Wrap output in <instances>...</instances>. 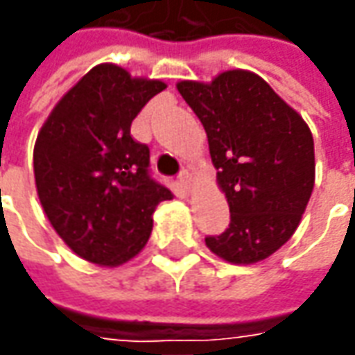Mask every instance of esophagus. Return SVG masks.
I'll use <instances>...</instances> for the list:
<instances>
[{
  "instance_id": "obj_1",
  "label": "esophagus",
  "mask_w": 355,
  "mask_h": 355,
  "mask_svg": "<svg viewBox=\"0 0 355 355\" xmlns=\"http://www.w3.org/2000/svg\"><path fill=\"white\" fill-rule=\"evenodd\" d=\"M178 184H180V188L182 190H190V187H192V175L188 173V171H182L180 175H178Z\"/></svg>"
}]
</instances>
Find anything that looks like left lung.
Wrapping results in <instances>:
<instances>
[{
  "label": "left lung",
  "instance_id": "obj_1",
  "mask_svg": "<svg viewBox=\"0 0 355 355\" xmlns=\"http://www.w3.org/2000/svg\"><path fill=\"white\" fill-rule=\"evenodd\" d=\"M177 89L208 134L231 211L229 227L206 245L231 264L268 259L295 233L315 187L309 126L252 71L229 69Z\"/></svg>",
  "mask_w": 355,
  "mask_h": 355
}]
</instances>
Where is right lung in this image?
Masks as SVG:
<instances>
[{
  "label": "right lung",
  "mask_w": 355,
  "mask_h": 355,
  "mask_svg": "<svg viewBox=\"0 0 355 355\" xmlns=\"http://www.w3.org/2000/svg\"><path fill=\"white\" fill-rule=\"evenodd\" d=\"M159 79L95 66L60 98L35 144L36 192L52 227L77 257L120 266L146 247L167 187L149 175V147L132 120L161 93Z\"/></svg>",
  "instance_id": "add662e5"
}]
</instances>
